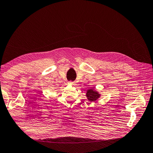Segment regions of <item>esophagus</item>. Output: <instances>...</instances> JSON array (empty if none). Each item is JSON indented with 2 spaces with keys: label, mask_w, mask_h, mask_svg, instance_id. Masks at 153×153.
I'll return each instance as SVG.
<instances>
[{
  "label": "esophagus",
  "mask_w": 153,
  "mask_h": 153,
  "mask_svg": "<svg viewBox=\"0 0 153 153\" xmlns=\"http://www.w3.org/2000/svg\"><path fill=\"white\" fill-rule=\"evenodd\" d=\"M68 84H70V85H75V84H76V83H75V82L70 81V82H68Z\"/></svg>",
  "instance_id": "obj_1"
}]
</instances>
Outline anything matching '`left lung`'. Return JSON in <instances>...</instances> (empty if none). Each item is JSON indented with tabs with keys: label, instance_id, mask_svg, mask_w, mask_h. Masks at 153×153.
Listing matches in <instances>:
<instances>
[{
	"label": "left lung",
	"instance_id": "obj_1",
	"mask_svg": "<svg viewBox=\"0 0 153 153\" xmlns=\"http://www.w3.org/2000/svg\"><path fill=\"white\" fill-rule=\"evenodd\" d=\"M101 94L98 91L94 90V89H88L86 93V96L87 100L89 101H96L98 100Z\"/></svg>",
	"mask_w": 153,
	"mask_h": 153
}]
</instances>
